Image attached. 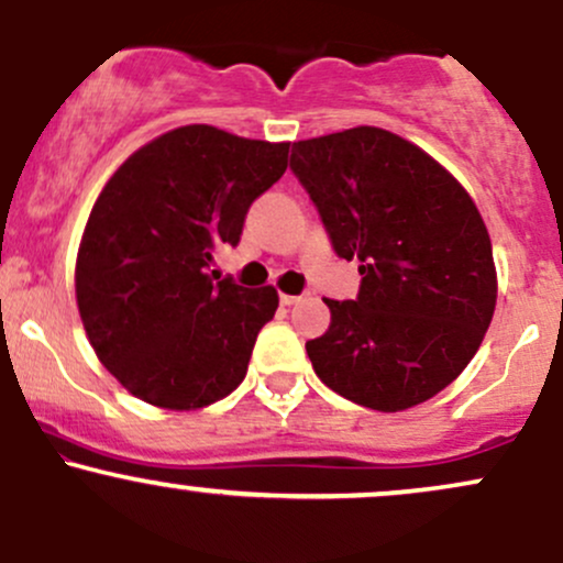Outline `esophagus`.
<instances>
[{"label":"esophagus","mask_w":563,"mask_h":563,"mask_svg":"<svg viewBox=\"0 0 563 563\" xmlns=\"http://www.w3.org/2000/svg\"><path fill=\"white\" fill-rule=\"evenodd\" d=\"M303 296L307 294H301V296H290V294H280V303H286V307H294V303H299Z\"/></svg>","instance_id":"esophagus-1"}]
</instances>
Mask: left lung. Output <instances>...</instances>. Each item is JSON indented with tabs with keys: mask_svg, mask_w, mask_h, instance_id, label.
Listing matches in <instances>:
<instances>
[{
	"mask_svg": "<svg viewBox=\"0 0 563 563\" xmlns=\"http://www.w3.org/2000/svg\"><path fill=\"white\" fill-rule=\"evenodd\" d=\"M294 169L357 299L333 301L307 341L328 389L380 412L431 399L479 349L497 299L493 243L476 203L418 145L378 126L294 142Z\"/></svg>",
	"mask_w": 563,
	"mask_h": 563,
	"instance_id": "left-lung-1",
	"label": "left lung"
}]
</instances>
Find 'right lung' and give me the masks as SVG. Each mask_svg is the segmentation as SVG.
I'll list each match as a JSON object with an SVG mask.
<instances>
[{
  "label": "right lung",
  "mask_w": 563,
  "mask_h": 563,
  "mask_svg": "<svg viewBox=\"0 0 563 563\" xmlns=\"http://www.w3.org/2000/svg\"><path fill=\"white\" fill-rule=\"evenodd\" d=\"M288 147L179 126L132 153L95 200L76 303L97 360L142 402L198 410L245 378L277 290L211 277V254L241 241L249 206L288 169Z\"/></svg>",
  "instance_id": "add662e5"
}]
</instances>
